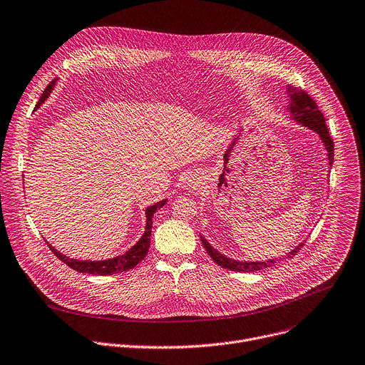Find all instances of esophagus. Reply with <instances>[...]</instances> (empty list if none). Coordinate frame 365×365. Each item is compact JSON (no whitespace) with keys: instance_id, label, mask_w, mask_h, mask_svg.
<instances>
[{"instance_id":"obj_1","label":"esophagus","mask_w":365,"mask_h":365,"mask_svg":"<svg viewBox=\"0 0 365 365\" xmlns=\"http://www.w3.org/2000/svg\"><path fill=\"white\" fill-rule=\"evenodd\" d=\"M189 182H190V183H189V186H193V187H196L197 185L201 183V182H200V178H196V176H192V178L189 179Z\"/></svg>"}]
</instances>
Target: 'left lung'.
Returning a JSON list of instances; mask_svg holds the SVG:
<instances>
[{"label":"left lung","instance_id":"left-lung-1","mask_svg":"<svg viewBox=\"0 0 365 365\" xmlns=\"http://www.w3.org/2000/svg\"><path fill=\"white\" fill-rule=\"evenodd\" d=\"M288 93H289V106L288 110L291 112V118L294 120H297L298 123H302L303 126L314 130L316 134L320 137L326 151H327V158H329V165L334 164V140L330 137L326 122H324V116L323 113L319 110L316 102L310 97V94L302 88L297 87H288ZM201 242L204 245V247L207 249L208 255L211 256V259L218 264V267L224 268V269H230V271H236V272H255V271H260L264 268L274 267L275 263H278V259H269L264 262H240V260H235L225 257L224 255H221L218 250H215L208 242L207 239H204L201 236ZM303 247V243L298 245L294 250H291L288 255L282 256L285 257H294L297 255V252H300V249ZM282 257H279V260H282Z\"/></svg>","mask_w":365,"mask_h":365}]
</instances>
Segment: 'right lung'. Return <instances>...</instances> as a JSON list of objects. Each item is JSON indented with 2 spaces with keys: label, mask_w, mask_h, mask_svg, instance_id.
Masks as SVG:
<instances>
[{
  "label": "right lung",
  "mask_w": 365,
  "mask_h": 365,
  "mask_svg": "<svg viewBox=\"0 0 365 365\" xmlns=\"http://www.w3.org/2000/svg\"><path fill=\"white\" fill-rule=\"evenodd\" d=\"M55 81H51L48 84V87L45 88L42 97L39 98V102L36 105V108H39L46 98L49 96V93L52 91L53 86H55ZM165 202H168V200L164 201H160L151 207H148L145 210V215H147V224H145V231L143 237L137 242V245L132 246L128 252H125L123 255L120 256H116L113 259H106V260H77V259H70L67 256H63L62 253H59L55 247H52L51 245L49 249L53 252V255L62 260L65 264H68L70 268H73L74 271L77 272H83V274H93V275H113V274H118V272H123V271H129L134 267H137V264L145 257V255L148 253V249H150V243H151V227H153V217L155 214L157 210H160Z\"/></svg>",
  "instance_id": "1"
}]
</instances>
